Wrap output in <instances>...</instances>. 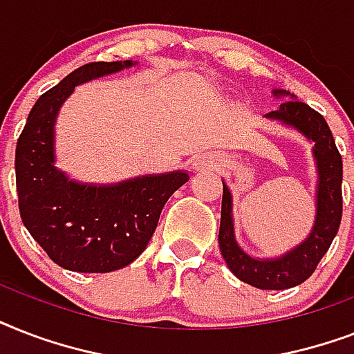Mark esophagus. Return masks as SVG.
<instances>
[{
  "label": "esophagus",
  "instance_id": "34e87169",
  "mask_svg": "<svg viewBox=\"0 0 354 354\" xmlns=\"http://www.w3.org/2000/svg\"><path fill=\"white\" fill-rule=\"evenodd\" d=\"M189 165L193 171H211L215 169V160L211 156H194L193 160L189 161Z\"/></svg>",
  "mask_w": 354,
  "mask_h": 354
}]
</instances>
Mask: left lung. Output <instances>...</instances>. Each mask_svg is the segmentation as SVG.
I'll use <instances>...</instances> for the list:
<instances>
[{"label": "left lung", "mask_w": 354, "mask_h": 354, "mask_svg": "<svg viewBox=\"0 0 354 354\" xmlns=\"http://www.w3.org/2000/svg\"><path fill=\"white\" fill-rule=\"evenodd\" d=\"M275 99H285L277 110L264 118L296 130L310 141L316 163V216L307 239L277 257H253L236 242L233 222V194L222 180V211L218 246L227 268L241 281L261 290H285L307 281L338 233L342 221V156L330 128L318 112L297 101L294 93L274 90Z\"/></svg>", "instance_id": "8db88e82"}]
</instances>
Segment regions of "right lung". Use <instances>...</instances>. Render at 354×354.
<instances>
[{"mask_svg": "<svg viewBox=\"0 0 354 354\" xmlns=\"http://www.w3.org/2000/svg\"><path fill=\"white\" fill-rule=\"evenodd\" d=\"M138 62H93L75 69L30 110L16 145L19 215L51 261L71 272L106 274L143 253L185 171L145 174L118 183H82L57 167L55 124L75 88Z\"/></svg>", "mask_w": 354, "mask_h": 354, "instance_id": "obj_1", "label": "right lung"}]
</instances>
